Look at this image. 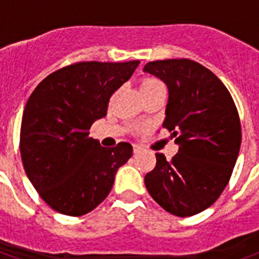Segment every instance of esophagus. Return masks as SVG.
<instances>
[{
	"label": "esophagus",
	"instance_id": "1",
	"mask_svg": "<svg viewBox=\"0 0 259 259\" xmlns=\"http://www.w3.org/2000/svg\"><path fill=\"white\" fill-rule=\"evenodd\" d=\"M141 150H142V147L140 146V145H133V151H134V154H138L141 151Z\"/></svg>",
	"mask_w": 259,
	"mask_h": 259
}]
</instances>
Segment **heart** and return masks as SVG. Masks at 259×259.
I'll return each instance as SVG.
<instances>
[{
	"label": "heart",
	"mask_w": 259,
	"mask_h": 259,
	"mask_svg": "<svg viewBox=\"0 0 259 259\" xmlns=\"http://www.w3.org/2000/svg\"><path fill=\"white\" fill-rule=\"evenodd\" d=\"M162 82L156 79H146L143 80L142 84H141V89H154V88H160Z\"/></svg>",
	"instance_id": "heart-1"
}]
</instances>
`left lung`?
Returning <instances> with one entry per match:
<instances>
[{
	"label": "left lung",
	"mask_w": 259,
	"mask_h": 259,
	"mask_svg": "<svg viewBox=\"0 0 259 259\" xmlns=\"http://www.w3.org/2000/svg\"><path fill=\"white\" fill-rule=\"evenodd\" d=\"M143 72L168 88L163 127L179 146L171 160L155 154V168L145 177L147 191L168 213H200L227 187L240 153L241 123L233 99L213 72L193 60L149 62Z\"/></svg>",
	"instance_id": "1"
}]
</instances>
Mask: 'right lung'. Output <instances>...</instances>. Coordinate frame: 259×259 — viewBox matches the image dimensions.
<instances>
[{"mask_svg": "<svg viewBox=\"0 0 259 259\" xmlns=\"http://www.w3.org/2000/svg\"><path fill=\"white\" fill-rule=\"evenodd\" d=\"M140 60L81 62L58 69L27 100L21 126L26 175L46 203L67 216H82L109 195L133 147L106 149L89 137L106 116L113 93L130 79Z\"/></svg>", "mask_w": 259, "mask_h": 259, "instance_id": "1", "label": "right lung"}]
</instances>
